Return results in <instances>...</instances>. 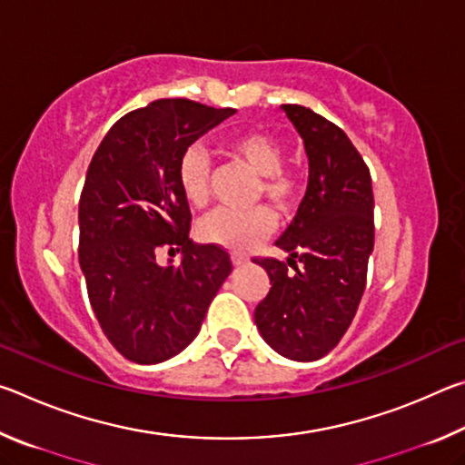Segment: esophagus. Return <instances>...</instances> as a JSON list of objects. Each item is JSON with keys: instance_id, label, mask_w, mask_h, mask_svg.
Here are the masks:
<instances>
[{"instance_id": "obj_1", "label": "esophagus", "mask_w": 465, "mask_h": 465, "mask_svg": "<svg viewBox=\"0 0 465 465\" xmlns=\"http://www.w3.org/2000/svg\"><path fill=\"white\" fill-rule=\"evenodd\" d=\"M232 262H233V266H242V264L248 262V256L243 254V252L233 250V252H232Z\"/></svg>"}]
</instances>
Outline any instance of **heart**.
Wrapping results in <instances>:
<instances>
[{"mask_svg": "<svg viewBox=\"0 0 465 465\" xmlns=\"http://www.w3.org/2000/svg\"><path fill=\"white\" fill-rule=\"evenodd\" d=\"M233 162L258 176L256 196H264L281 213H291L303 194V176L295 168H285L287 149L282 141L261 129L235 133L223 143ZM178 186L184 199L196 209L211 201V163L203 147L193 145L180 157ZM274 213L256 204L250 209H219L199 223L201 240L230 250H250L274 232Z\"/></svg>", "mask_w": 465, "mask_h": 465, "instance_id": "obj_1", "label": "heart"}]
</instances>
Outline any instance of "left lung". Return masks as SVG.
Wrapping results in <instances>:
<instances>
[{"instance_id":"left-lung-1","label":"left lung","mask_w":465,"mask_h":465,"mask_svg":"<svg viewBox=\"0 0 465 465\" xmlns=\"http://www.w3.org/2000/svg\"><path fill=\"white\" fill-rule=\"evenodd\" d=\"M282 110L305 143L310 184L277 240L287 262L254 258L272 285L254 322L282 357L316 361L341 342L363 297L375 238L371 174L341 127L305 106Z\"/></svg>"}]
</instances>
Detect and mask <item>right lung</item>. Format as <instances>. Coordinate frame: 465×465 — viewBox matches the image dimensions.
Masks as SVG:
<instances>
[{
  "instance_id": "obj_1",
  "label": "right lung",
  "mask_w": 465,
  "mask_h": 465,
  "mask_svg": "<svg viewBox=\"0 0 465 465\" xmlns=\"http://www.w3.org/2000/svg\"><path fill=\"white\" fill-rule=\"evenodd\" d=\"M233 113L186 98L155 100L121 116L92 157L77 254L102 332L133 363H162L186 349L232 272L222 246L188 238L193 215L178 163ZM160 247L183 258L176 267L157 265Z\"/></svg>"
}]
</instances>
